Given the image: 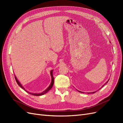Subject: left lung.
Instances as JSON below:
<instances>
[{
	"label": "left lung",
	"mask_w": 123,
	"mask_h": 123,
	"mask_svg": "<svg viewBox=\"0 0 123 123\" xmlns=\"http://www.w3.org/2000/svg\"><path fill=\"white\" fill-rule=\"evenodd\" d=\"M109 80H108V81H107V82H106V83H105V84H107V83H108V81H109ZM105 84H104V85H103V86H102V87H104V85H105ZM100 89H101V88H100ZM78 91H79V90H78ZM79 92H81V93H82V92H81V91H79ZM95 92H96V91H95ZM95 92H88V93H88V94H89V93H90V94H91V93H92V94H93V93H95Z\"/></svg>",
	"instance_id": "obj_1"
}]
</instances>
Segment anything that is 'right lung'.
<instances>
[{
  "mask_svg": "<svg viewBox=\"0 0 123 123\" xmlns=\"http://www.w3.org/2000/svg\"><path fill=\"white\" fill-rule=\"evenodd\" d=\"M53 70H51V72H50V74H51L52 80H51V83L50 86L46 89L45 90L43 91V92H42V93H31V92H29L27 91V90H25V88H24L23 86H22V85H21V84L19 83V81L17 79L16 77L15 76V80H16V82H17V84L18 85V86H20L22 89H23L24 90H25L26 92H28V93L30 94H31V95H35V96H40V95H43V94H44L47 93L48 91H49L52 88L53 86V84H54V77H53Z\"/></svg>",
  "mask_w": 123,
  "mask_h": 123,
  "instance_id": "right-lung-1",
  "label": "right lung"
}]
</instances>
